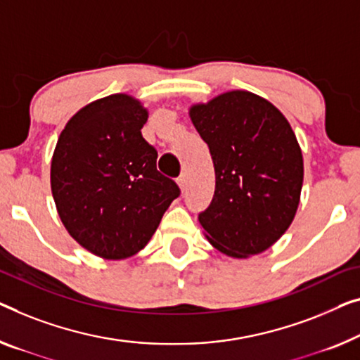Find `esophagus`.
<instances>
[{"mask_svg":"<svg viewBox=\"0 0 360 360\" xmlns=\"http://www.w3.org/2000/svg\"><path fill=\"white\" fill-rule=\"evenodd\" d=\"M178 186L181 187V191L184 192L186 186H187V176H186V174H181V176H179V178H178Z\"/></svg>","mask_w":360,"mask_h":360,"instance_id":"34e87169","label":"esophagus"}]
</instances>
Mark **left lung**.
Segmentation results:
<instances>
[{"instance_id": "left-lung-1", "label": "left lung", "mask_w": 360, "mask_h": 360, "mask_svg": "<svg viewBox=\"0 0 360 360\" xmlns=\"http://www.w3.org/2000/svg\"><path fill=\"white\" fill-rule=\"evenodd\" d=\"M210 148L214 195L198 223L214 249L234 259L260 254L286 233L304 181L302 152L283 112L233 90L189 111Z\"/></svg>"}]
</instances>
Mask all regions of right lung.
I'll list each match as a JSON object with an SVG mask.
<instances>
[{
  "instance_id": "add662e5",
  "label": "right lung",
  "mask_w": 360,
  "mask_h": 360,
  "mask_svg": "<svg viewBox=\"0 0 360 360\" xmlns=\"http://www.w3.org/2000/svg\"><path fill=\"white\" fill-rule=\"evenodd\" d=\"M148 112L116 94L79 110L58 139L51 192L64 228L106 260L146 248L181 191L157 169V150L142 137Z\"/></svg>"
}]
</instances>
